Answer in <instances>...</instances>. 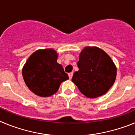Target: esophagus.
Masks as SVG:
<instances>
[{"label": "esophagus", "instance_id": "1", "mask_svg": "<svg viewBox=\"0 0 135 135\" xmlns=\"http://www.w3.org/2000/svg\"><path fill=\"white\" fill-rule=\"evenodd\" d=\"M68 76H69V78H70V79H71V78H72V76H73V72H70V73H69Z\"/></svg>", "mask_w": 135, "mask_h": 135}]
</instances>
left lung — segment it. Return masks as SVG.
Listing matches in <instances>:
<instances>
[{
  "label": "left lung",
  "mask_w": 135,
  "mask_h": 135,
  "mask_svg": "<svg viewBox=\"0 0 135 135\" xmlns=\"http://www.w3.org/2000/svg\"><path fill=\"white\" fill-rule=\"evenodd\" d=\"M79 70L71 81L80 91L89 98L105 94L115 82L116 68L105 52L98 47L87 46L80 54Z\"/></svg>",
  "instance_id": "obj_1"
}]
</instances>
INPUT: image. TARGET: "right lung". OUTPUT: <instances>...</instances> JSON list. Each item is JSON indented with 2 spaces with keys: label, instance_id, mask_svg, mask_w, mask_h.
Listing matches in <instances>:
<instances>
[{
  "label": "right lung",
  "instance_id": "obj_1",
  "mask_svg": "<svg viewBox=\"0 0 135 135\" xmlns=\"http://www.w3.org/2000/svg\"><path fill=\"white\" fill-rule=\"evenodd\" d=\"M57 59L56 51L51 49L38 50L28 58L22 74L26 85L34 94L44 97L51 96L62 82L69 79Z\"/></svg>",
  "mask_w": 135,
  "mask_h": 135
}]
</instances>
